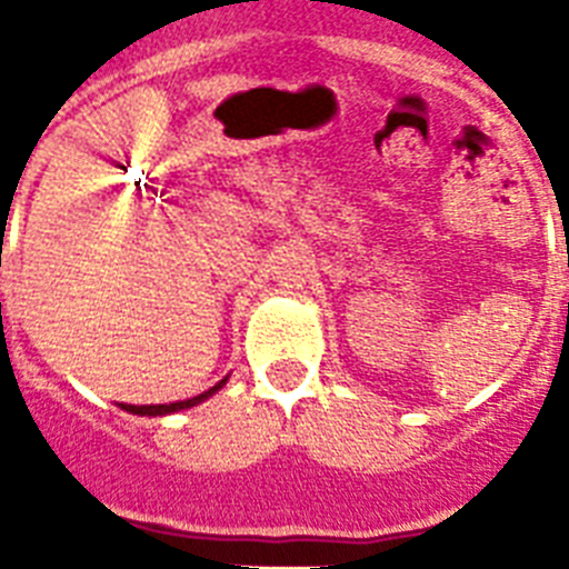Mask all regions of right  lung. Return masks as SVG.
Returning a JSON list of instances; mask_svg holds the SVG:
<instances>
[{
    "mask_svg": "<svg viewBox=\"0 0 569 569\" xmlns=\"http://www.w3.org/2000/svg\"><path fill=\"white\" fill-rule=\"evenodd\" d=\"M214 392V389H212ZM203 398V396H200ZM200 398H191V401H180V405H159V407H129L132 413H141V416H164V413H173V410H182V407H191L197 405Z\"/></svg>",
    "mask_w": 569,
    "mask_h": 569,
    "instance_id": "obj_1",
    "label": "right lung"
}]
</instances>
